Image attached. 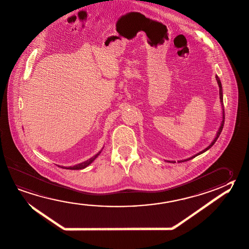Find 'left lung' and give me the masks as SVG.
Here are the masks:
<instances>
[{"instance_id":"1","label":"left lung","mask_w":249,"mask_h":249,"mask_svg":"<svg viewBox=\"0 0 249 249\" xmlns=\"http://www.w3.org/2000/svg\"><path fill=\"white\" fill-rule=\"evenodd\" d=\"M215 77H216V80H217V82H218V85H219V99H220V103H221V106H222V110H223V112H222V114H223V117H222V122H221V124H220V127H219V131H218V132H217V135H216V137H215V139H213V141L212 142L211 144H210V145H209L208 147L206 148L205 150H203L202 152H198V153H197L196 155H194V156L191 157V158H189V159H187V160H185L178 161V163H180V162H185V161L190 160L194 159V158H195V157L198 156V155H199V154H201V153H203V152H207L208 149H210V148H211L212 146H213V145L214 144L215 142L217 141V139H218V138H219V135H220L221 131H222V130H223L224 123H225V111H224L223 93H222V85H221V83H220V80H219V76H215ZM167 162H170V161H167ZM172 163H174V161H172Z\"/></svg>"}]
</instances>
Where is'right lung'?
<instances>
[{
  "label": "right lung",
  "instance_id": "1",
  "mask_svg": "<svg viewBox=\"0 0 249 249\" xmlns=\"http://www.w3.org/2000/svg\"><path fill=\"white\" fill-rule=\"evenodd\" d=\"M101 153V151L99 152H97V154L95 155V156L92 157V158H90L89 160H88L85 161V162H83V163H81V164H76V165H74V166H70V167H63L62 166V168L65 169H70V170H81V169L85 168V167H87L89 164H91L93 161L95 160V159L97 158L99 154Z\"/></svg>",
  "mask_w": 249,
  "mask_h": 249
}]
</instances>
